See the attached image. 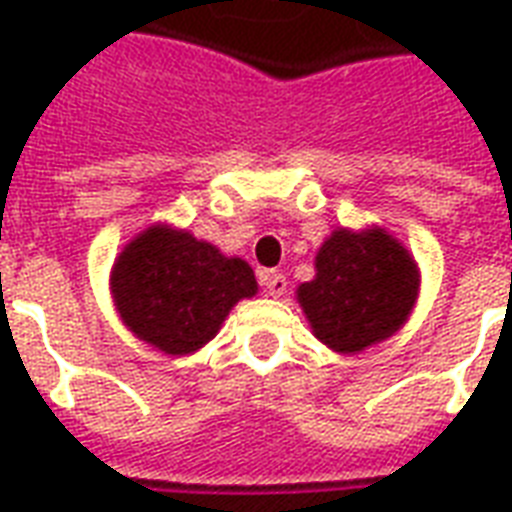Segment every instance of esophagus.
Masks as SVG:
<instances>
[{"instance_id": "34e87169", "label": "esophagus", "mask_w": 512, "mask_h": 512, "mask_svg": "<svg viewBox=\"0 0 512 512\" xmlns=\"http://www.w3.org/2000/svg\"><path fill=\"white\" fill-rule=\"evenodd\" d=\"M261 285H264L269 296H275V299H280V296L285 293V288H288V283H285V275H280V272H275V269H269V272H264V275H261Z\"/></svg>"}]
</instances>
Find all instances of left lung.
Instances as JSON below:
<instances>
[{
    "label": "left lung",
    "mask_w": 512,
    "mask_h": 512,
    "mask_svg": "<svg viewBox=\"0 0 512 512\" xmlns=\"http://www.w3.org/2000/svg\"><path fill=\"white\" fill-rule=\"evenodd\" d=\"M419 267L382 227L334 229L315 256V277L296 288L312 334L339 355H358L406 326L419 296Z\"/></svg>",
    "instance_id": "left-lung-1"
}]
</instances>
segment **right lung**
<instances>
[{
	"label": "right lung",
	"mask_w": 512,
	"mask_h": 512,
	"mask_svg": "<svg viewBox=\"0 0 512 512\" xmlns=\"http://www.w3.org/2000/svg\"><path fill=\"white\" fill-rule=\"evenodd\" d=\"M109 288L130 334L173 358L205 347L237 301L259 293L248 261L170 224H152L122 248Z\"/></svg>",
	"instance_id": "add662e5"
}]
</instances>
